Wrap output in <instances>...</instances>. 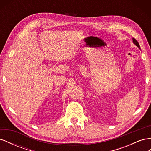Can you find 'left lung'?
<instances>
[{
    "label": "left lung",
    "instance_id": "left-lung-1",
    "mask_svg": "<svg viewBox=\"0 0 151 151\" xmlns=\"http://www.w3.org/2000/svg\"><path fill=\"white\" fill-rule=\"evenodd\" d=\"M133 42H134V44H135L136 46H137L139 48H140V45H139V43L137 42V40H136L135 38H133Z\"/></svg>",
    "mask_w": 151,
    "mask_h": 151
}]
</instances>
